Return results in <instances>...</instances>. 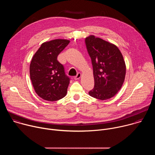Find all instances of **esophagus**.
<instances>
[{
	"mask_svg": "<svg viewBox=\"0 0 155 155\" xmlns=\"http://www.w3.org/2000/svg\"><path fill=\"white\" fill-rule=\"evenodd\" d=\"M81 73H78L77 75L74 78H75V80H78L81 78Z\"/></svg>",
	"mask_w": 155,
	"mask_h": 155,
	"instance_id": "1",
	"label": "esophagus"
}]
</instances>
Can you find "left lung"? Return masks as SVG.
I'll list each match as a JSON object with an SVG mask.
<instances>
[{"label": "left lung", "instance_id": "left-lung-1", "mask_svg": "<svg viewBox=\"0 0 155 155\" xmlns=\"http://www.w3.org/2000/svg\"><path fill=\"white\" fill-rule=\"evenodd\" d=\"M92 62L94 87L89 94L102 101L109 99L120 90L126 75V64L118 48L94 35L85 39Z\"/></svg>", "mask_w": 155, "mask_h": 155}]
</instances>
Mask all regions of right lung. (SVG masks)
Segmentation results:
<instances>
[{
  "label": "right lung",
  "mask_w": 155,
  "mask_h": 155,
  "mask_svg": "<svg viewBox=\"0 0 155 155\" xmlns=\"http://www.w3.org/2000/svg\"><path fill=\"white\" fill-rule=\"evenodd\" d=\"M69 42L65 39L44 42L32 58L30 78L35 93L44 100L56 101L67 94L70 78L57 58Z\"/></svg>",
  "instance_id": "1"
}]
</instances>
